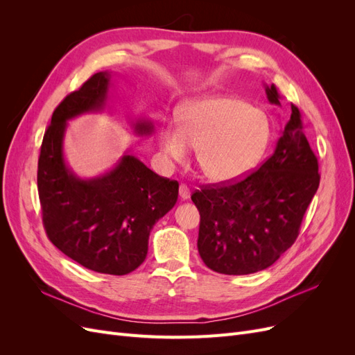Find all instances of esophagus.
Returning <instances> with one entry per match:
<instances>
[{
  "instance_id": "34e87169",
  "label": "esophagus",
  "mask_w": 355,
  "mask_h": 355,
  "mask_svg": "<svg viewBox=\"0 0 355 355\" xmlns=\"http://www.w3.org/2000/svg\"><path fill=\"white\" fill-rule=\"evenodd\" d=\"M179 196H180V198L182 200H188L189 197H191V191H189V188L187 187V185H180L179 187Z\"/></svg>"
}]
</instances>
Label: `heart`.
<instances>
[{
  "mask_svg": "<svg viewBox=\"0 0 355 355\" xmlns=\"http://www.w3.org/2000/svg\"><path fill=\"white\" fill-rule=\"evenodd\" d=\"M272 125L265 111L227 94L201 96L180 108V124L161 127L159 148L170 161L184 163L197 148L202 175L216 184L252 171L271 144Z\"/></svg>",
  "mask_w": 355,
  "mask_h": 355,
  "instance_id": "obj_1",
  "label": "heart"
}]
</instances>
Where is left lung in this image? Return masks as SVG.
<instances>
[{
    "mask_svg": "<svg viewBox=\"0 0 355 355\" xmlns=\"http://www.w3.org/2000/svg\"><path fill=\"white\" fill-rule=\"evenodd\" d=\"M266 98L280 105L272 84ZM320 185L318 161L292 105L274 154L249 176L191 196L200 211L198 253L210 270L245 275L266 270L292 247Z\"/></svg>",
    "mask_w": 355,
    "mask_h": 355,
    "instance_id": "1",
    "label": "left lung"
}]
</instances>
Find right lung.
<instances>
[{"label": "right lung", "mask_w": 355, "mask_h": 355, "mask_svg": "<svg viewBox=\"0 0 355 355\" xmlns=\"http://www.w3.org/2000/svg\"><path fill=\"white\" fill-rule=\"evenodd\" d=\"M111 72H98L53 112L38 158V196L49 240L87 270L125 275L145 261L154 225L173 209L179 184L148 168L130 149L105 175L81 179L63 157V137L72 118L103 111ZM151 135L149 120L132 124Z\"/></svg>", "instance_id": "right-lung-1"}]
</instances>
